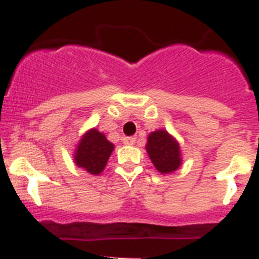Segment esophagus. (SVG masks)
<instances>
[{"instance_id":"1","label":"esophagus","mask_w":259,"mask_h":259,"mask_svg":"<svg viewBox=\"0 0 259 259\" xmlns=\"http://www.w3.org/2000/svg\"><path fill=\"white\" fill-rule=\"evenodd\" d=\"M123 143L125 145H134L136 143V138L135 136H130V138H124L123 139Z\"/></svg>"}]
</instances>
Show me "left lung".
Wrapping results in <instances>:
<instances>
[{"label": "left lung", "mask_w": 259, "mask_h": 259, "mask_svg": "<svg viewBox=\"0 0 259 259\" xmlns=\"http://www.w3.org/2000/svg\"><path fill=\"white\" fill-rule=\"evenodd\" d=\"M145 149L158 173H173L182 165L180 143L166 130L161 128L148 135Z\"/></svg>", "instance_id": "obj_1"}]
</instances>
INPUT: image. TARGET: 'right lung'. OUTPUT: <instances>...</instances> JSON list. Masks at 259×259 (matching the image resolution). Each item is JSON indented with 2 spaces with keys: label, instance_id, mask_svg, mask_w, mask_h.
<instances>
[{
  "label": "right lung",
  "instance_id": "add662e5",
  "mask_svg": "<svg viewBox=\"0 0 259 259\" xmlns=\"http://www.w3.org/2000/svg\"><path fill=\"white\" fill-rule=\"evenodd\" d=\"M114 148V144L106 139L105 134L99 132L97 128H90L79 139L73 160L77 166L88 173L99 176L105 170Z\"/></svg>",
  "mask_w": 259,
  "mask_h": 259
}]
</instances>
